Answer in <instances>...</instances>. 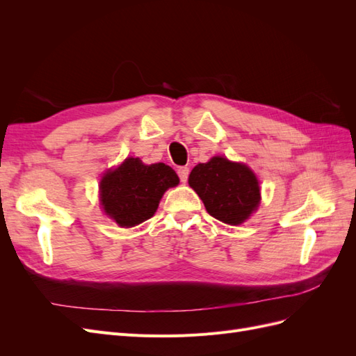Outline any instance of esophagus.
Instances as JSON below:
<instances>
[{
    "label": "esophagus",
    "mask_w": 356,
    "mask_h": 356,
    "mask_svg": "<svg viewBox=\"0 0 356 356\" xmlns=\"http://www.w3.org/2000/svg\"><path fill=\"white\" fill-rule=\"evenodd\" d=\"M188 174H190V169L187 166H181L178 168V175L181 182H186L188 179Z\"/></svg>",
    "instance_id": "34e87169"
}]
</instances>
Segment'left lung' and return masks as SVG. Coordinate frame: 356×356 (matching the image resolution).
Listing matches in <instances>:
<instances>
[{
	"label": "left lung",
	"mask_w": 356,
	"mask_h": 356,
	"mask_svg": "<svg viewBox=\"0 0 356 356\" xmlns=\"http://www.w3.org/2000/svg\"><path fill=\"white\" fill-rule=\"evenodd\" d=\"M190 187L202 199L208 213L225 224H241L260 202V187L252 170L225 157H212L191 170Z\"/></svg>",
	"instance_id": "obj_1"
}]
</instances>
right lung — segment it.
<instances>
[{
  "mask_svg": "<svg viewBox=\"0 0 356 356\" xmlns=\"http://www.w3.org/2000/svg\"><path fill=\"white\" fill-rule=\"evenodd\" d=\"M178 182L175 170L165 163L148 166L139 159H126L101 181L104 211L122 227H134L153 217L163 193Z\"/></svg>",
  "mask_w": 356,
  "mask_h": 356,
  "instance_id": "1",
  "label": "right lung"
}]
</instances>
